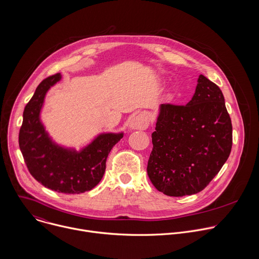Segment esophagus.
I'll return each instance as SVG.
<instances>
[{
	"label": "esophagus",
	"instance_id": "34e87169",
	"mask_svg": "<svg viewBox=\"0 0 259 259\" xmlns=\"http://www.w3.org/2000/svg\"><path fill=\"white\" fill-rule=\"evenodd\" d=\"M149 126V118L145 114H138L129 120V128L134 130H144Z\"/></svg>",
	"mask_w": 259,
	"mask_h": 259
}]
</instances>
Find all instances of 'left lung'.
<instances>
[{
	"instance_id": "8db88e82",
	"label": "left lung",
	"mask_w": 259,
	"mask_h": 259,
	"mask_svg": "<svg viewBox=\"0 0 259 259\" xmlns=\"http://www.w3.org/2000/svg\"><path fill=\"white\" fill-rule=\"evenodd\" d=\"M186 105L161 104L147 174L155 188L170 197L198 194L227 162L233 127L217 85L199 76Z\"/></svg>"
}]
</instances>
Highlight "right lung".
I'll list each match as a JSON object with an SVG mask.
<instances>
[{
	"mask_svg": "<svg viewBox=\"0 0 259 259\" xmlns=\"http://www.w3.org/2000/svg\"><path fill=\"white\" fill-rule=\"evenodd\" d=\"M61 80L60 73L36 87L23 112L19 147L32 177L42 186L63 194H81L95 188L105 171L106 158L123 132H102L80 151L57 143L46 130L41 113L48 91Z\"/></svg>",
	"mask_w": 259,
	"mask_h": 259,
	"instance_id": "add662e5",
	"label": "right lung"
}]
</instances>
